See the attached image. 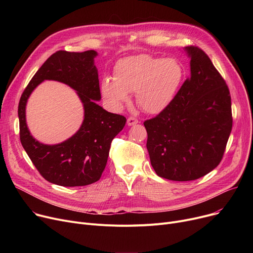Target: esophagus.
Returning <instances> with one entry per match:
<instances>
[{"label": "esophagus", "mask_w": 253, "mask_h": 253, "mask_svg": "<svg viewBox=\"0 0 253 253\" xmlns=\"http://www.w3.org/2000/svg\"><path fill=\"white\" fill-rule=\"evenodd\" d=\"M137 123H138V120L136 118H134V117H129L127 119V125L128 126H133V125H135Z\"/></svg>", "instance_id": "esophagus-1"}]
</instances>
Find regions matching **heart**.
I'll return each instance as SVG.
<instances>
[{
	"label": "heart",
	"instance_id": "b5f03b06",
	"mask_svg": "<svg viewBox=\"0 0 253 253\" xmlns=\"http://www.w3.org/2000/svg\"><path fill=\"white\" fill-rule=\"evenodd\" d=\"M183 74L182 65L174 58L147 54L125 57L117 62L114 78H103L101 92L117 108L129 100V92H135L140 109L158 114L174 99Z\"/></svg>",
	"mask_w": 253,
	"mask_h": 253
}]
</instances>
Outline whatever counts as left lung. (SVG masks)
Returning <instances> with one entry per match:
<instances>
[{
	"mask_svg": "<svg viewBox=\"0 0 253 253\" xmlns=\"http://www.w3.org/2000/svg\"><path fill=\"white\" fill-rule=\"evenodd\" d=\"M191 76L174 99L144 121L147 149L158 176L188 181L200 178L221 161L233 118L230 90L206 53L185 47Z\"/></svg>",
	"mask_w": 253,
	"mask_h": 253,
	"instance_id": "obj_1",
	"label": "left lung"
}]
</instances>
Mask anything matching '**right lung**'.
I'll return each mask as SVG.
<instances>
[{"instance_id": "right-lung-1", "label": "right lung", "mask_w": 253, "mask_h": 253, "mask_svg": "<svg viewBox=\"0 0 253 253\" xmlns=\"http://www.w3.org/2000/svg\"><path fill=\"white\" fill-rule=\"evenodd\" d=\"M97 52L57 51L38 70L19 100L20 141L35 167L46 180L62 187H82L97 181L105 168L112 140L126 118L106 112L96 103L100 89L94 58ZM45 79L64 83L77 91L84 106V120L69 140L57 145L36 141L26 125L25 106L33 89Z\"/></svg>"}]
</instances>
